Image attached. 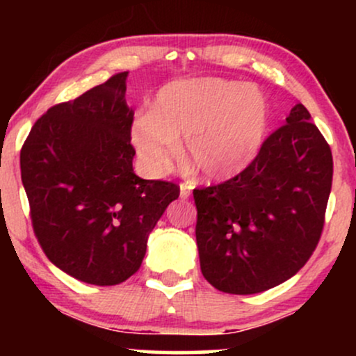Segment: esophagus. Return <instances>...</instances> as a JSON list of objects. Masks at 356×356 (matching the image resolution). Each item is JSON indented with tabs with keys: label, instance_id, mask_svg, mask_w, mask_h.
<instances>
[{
	"label": "esophagus",
	"instance_id": "obj_1",
	"mask_svg": "<svg viewBox=\"0 0 356 356\" xmlns=\"http://www.w3.org/2000/svg\"><path fill=\"white\" fill-rule=\"evenodd\" d=\"M189 195H191V186L189 184L182 182L181 184V199H189Z\"/></svg>",
	"mask_w": 356,
	"mask_h": 356
}]
</instances>
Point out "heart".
Segmentation results:
<instances>
[{
	"label": "heart",
	"instance_id": "1",
	"mask_svg": "<svg viewBox=\"0 0 356 356\" xmlns=\"http://www.w3.org/2000/svg\"><path fill=\"white\" fill-rule=\"evenodd\" d=\"M269 122L268 104L254 87L219 79L181 80L155 95L150 113L130 130L149 175H164L181 154L209 179L241 172L259 152Z\"/></svg>",
	"mask_w": 356,
	"mask_h": 356
}]
</instances>
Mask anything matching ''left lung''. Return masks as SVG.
<instances>
[{
	"instance_id": "obj_1",
	"label": "left lung",
	"mask_w": 356,
	"mask_h": 356,
	"mask_svg": "<svg viewBox=\"0 0 356 356\" xmlns=\"http://www.w3.org/2000/svg\"><path fill=\"white\" fill-rule=\"evenodd\" d=\"M332 179V149L296 104L243 172L194 189L204 277L222 293L254 295L295 276L321 238Z\"/></svg>"
}]
</instances>
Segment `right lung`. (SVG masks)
Masks as SVG:
<instances>
[{
	"label": "right lung",
	"instance_id": "right-lung-1",
	"mask_svg": "<svg viewBox=\"0 0 356 356\" xmlns=\"http://www.w3.org/2000/svg\"><path fill=\"white\" fill-rule=\"evenodd\" d=\"M127 72L75 100L53 105L19 154L35 236L67 275L97 286L124 283L145 256L147 238L179 186L134 172V110Z\"/></svg>",
	"mask_w": 356,
	"mask_h": 356
}]
</instances>
